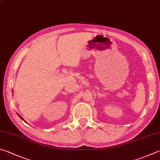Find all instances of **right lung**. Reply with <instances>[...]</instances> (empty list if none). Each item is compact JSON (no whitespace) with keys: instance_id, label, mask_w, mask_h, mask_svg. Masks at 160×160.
Segmentation results:
<instances>
[{"instance_id":"1","label":"right lung","mask_w":160,"mask_h":160,"mask_svg":"<svg viewBox=\"0 0 160 160\" xmlns=\"http://www.w3.org/2000/svg\"><path fill=\"white\" fill-rule=\"evenodd\" d=\"M17 114H18V116H19V118H22V120H23V121H24V122H26V121H25V120H24V119L23 118H22V116H21L19 115V113H17Z\"/></svg>"}]
</instances>
